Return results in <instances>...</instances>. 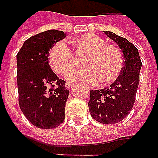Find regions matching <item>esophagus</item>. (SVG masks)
<instances>
[{
    "label": "esophagus",
    "instance_id": "1",
    "mask_svg": "<svg viewBox=\"0 0 158 158\" xmlns=\"http://www.w3.org/2000/svg\"><path fill=\"white\" fill-rule=\"evenodd\" d=\"M65 86H66V88L69 89V88H71V87H72V86H73V83H72V82H69V81H67Z\"/></svg>",
    "mask_w": 158,
    "mask_h": 158
}]
</instances>
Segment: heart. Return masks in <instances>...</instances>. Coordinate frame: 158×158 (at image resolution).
Wrapping results in <instances>:
<instances>
[{"label":"heart","mask_w":158,"mask_h":158,"mask_svg":"<svg viewBox=\"0 0 158 158\" xmlns=\"http://www.w3.org/2000/svg\"><path fill=\"white\" fill-rule=\"evenodd\" d=\"M77 55L87 54L84 69H74L76 58L65 41H58L49 51V62L56 73L65 75L69 81H83L88 83L109 84L117 80L122 72L123 60L120 50L106 44L99 35L87 33L73 41Z\"/></svg>","instance_id":"1"}]
</instances>
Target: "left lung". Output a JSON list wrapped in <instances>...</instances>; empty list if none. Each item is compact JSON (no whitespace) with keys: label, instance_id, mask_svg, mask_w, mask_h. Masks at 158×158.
<instances>
[{"label":"left lung","instance_id":"1","mask_svg":"<svg viewBox=\"0 0 158 158\" xmlns=\"http://www.w3.org/2000/svg\"><path fill=\"white\" fill-rule=\"evenodd\" d=\"M115 41L123 54L124 66L121 75L108 87L90 91V113L98 123L114 124L130 113L139 85L142 61L138 50L133 44L115 33L103 31Z\"/></svg>","mask_w":158,"mask_h":158}]
</instances>
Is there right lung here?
I'll return each mask as SVG.
<instances>
[{"label":"right lung","instance_id":"1","mask_svg":"<svg viewBox=\"0 0 158 158\" xmlns=\"http://www.w3.org/2000/svg\"><path fill=\"white\" fill-rule=\"evenodd\" d=\"M66 37L63 31L48 30L31 36L16 55L19 106L30 123L41 129L63 123L69 91L49 65V50Z\"/></svg>","mask_w":158,"mask_h":158}]
</instances>
